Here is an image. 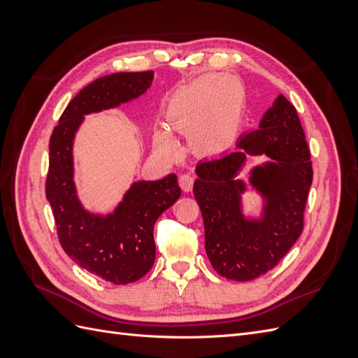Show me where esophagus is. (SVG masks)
I'll return each mask as SVG.
<instances>
[{
	"mask_svg": "<svg viewBox=\"0 0 358 358\" xmlns=\"http://www.w3.org/2000/svg\"><path fill=\"white\" fill-rule=\"evenodd\" d=\"M179 183H180V188L183 191L189 192L194 185V178H192V175H189V173H183V175L179 178Z\"/></svg>",
	"mask_w": 358,
	"mask_h": 358,
	"instance_id": "1",
	"label": "esophagus"
}]
</instances>
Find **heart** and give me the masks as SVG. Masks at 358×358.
<instances>
[{"label":"heart","instance_id":"b5f03b06","mask_svg":"<svg viewBox=\"0 0 358 358\" xmlns=\"http://www.w3.org/2000/svg\"><path fill=\"white\" fill-rule=\"evenodd\" d=\"M237 85L224 82L221 76H206L179 90L170 100L167 119L178 131H194L192 145L201 154H218L230 136L229 106L234 101ZM154 143L162 154L176 152L178 143L166 128L154 134Z\"/></svg>","mask_w":358,"mask_h":358}]
</instances>
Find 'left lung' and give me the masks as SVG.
I'll return each mask as SVG.
<instances>
[{"label": "left lung", "instance_id": "obj_1", "mask_svg": "<svg viewBox=\"0 0 358 358\" xmlns=\"http://www.w3.org/2000/svg\"><path fill=\"white\" fill-rule=\"evenodd\" d=\"M272 162L252 171L250 181L265 197L262 218L241 213L245 186L235 179L246 155ZM196 197L204 222V248L212 267L227 279L252 280L272 270L303 231L312 185V161L297 112L282 94L264 113L259 128L239 137L236 149L196 167Z\"/></svg>", "mask_w": 358, "mask_h": 358}]
</instances>
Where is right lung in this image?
<instances>
[{
  "label": "right lung",
  "mask_w": 358,
  "mask_h": 358,
  "mask_svg": "<svg viewBox=\"0 0 358 358\" xmlns=\"http://www.w3.org/2000/svg\"><path fill=\"white\" fill-rule=\"evenodd\" d=\"M152 80L154 71L113 73L94 80L69 103L50 136L46 199L59 243L82 268L115 285L136 282L154 266V225L180 197L178 176L134 182L112 213H90L76 194L73 140L85 115L137 99Z\"/></svg>",
  "instance_id": "add662e5"
}]
</instances>
